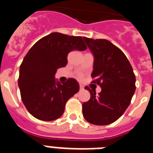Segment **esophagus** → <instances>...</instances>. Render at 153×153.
Here are the masks:
<instances>
[{"label": "esophagus", "mask_w": 153, "mask_h": 153, "mask_svg": "<svg viewBox=\"0 0 153 153\" xmlns=\"http://www.w3.org/2000/svg\"><path fill=\"white\" fill-rule=\"evenodd\" d=\"M79 89H80V90H83V89H84V86H83L82 84H80L79 85Z\"/></svg>", "instance_id": "1"}]
</instances>
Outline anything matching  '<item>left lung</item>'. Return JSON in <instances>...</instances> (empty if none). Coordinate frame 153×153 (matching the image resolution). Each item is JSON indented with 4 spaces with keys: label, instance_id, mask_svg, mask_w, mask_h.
<instances>
[{
    "label": "left lung",
    "instance_id": "left-lung-1",
    "mask_svg": "<svg viewBox=\"0 0 153 153\" xmlns=\"http://www.w3.org/2000/svg\"><path fill=\"white\" fill-rule=\"evenodd\" d=\"M94 57L93 82L100 85L96 94L88 86L90 99L83 103L85 120L93 125H108L117 121L130 104L136 90V76L123 51L105 39L83 37Z\"/></svg>",
    "mask_w": 153,
    "mask_h": 153
}]
</instances>
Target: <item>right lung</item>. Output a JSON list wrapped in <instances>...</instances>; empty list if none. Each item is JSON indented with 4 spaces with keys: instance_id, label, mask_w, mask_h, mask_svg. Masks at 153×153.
Wrapping results in <instances>:
<instances>
[{
    "instance_id": "add662e5",
    "label": "right lung",
    "mask_w": 153,
    "mask_h": 153,
    "mask_svg": "<svg viewBox=\"0 0 153 153\" xmlns=\"http://www.w3.org/2000/svg\"><path fill=\"white\" fill-rule=\"evenodd\" d=\"M86 49L81 36L57 32L41 38L30 49L20 67L18 86L24 106L33 117L52 121L63 115L66 102L79 86L74 78L60 83L55 74L66 67L70 51Z\"/></svg>"
}]
</instances>
